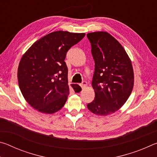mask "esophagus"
Listing matches in <instances>:
<instances>
[{"label": "esophagus", "instance_id": "obj_1", "mask_svg": "<svg viewBox=\"0 0 157 157\" xmlns=\"http://www.w3.org/2000/svg\"><path fill=\"white\" fill-rule=\"evenodd\" d=\"M86 86H87V84H86V82H83L82 84H80V86H81V88L82 89H84V88H86Z\"/></svg>", "mask_w": 157, "mask_h": 157}]
</instances>
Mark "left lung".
I'll list each match as a JSON object with an SVG mask.
<instances>
[{"instance_id":"1","label":"left lung","mask_w":157,"mask_h":157,"mask_svg":"<svg viewBox=\"0 0 157 157\" xmlns=\"http://www.w3.org/2000/svg\"><path fill=\"white\" fill-rule=\"evenodd\" d=\"M95 61L92 87L95 98L87 105L98 116L115 113L126 102L134 86L132 61L123 46L104 31L87 34Z\"/></svg>"}]
</instances>
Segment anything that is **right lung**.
<instances>
[{
	"mask_svg": "<svg viewBox=\"0 0 157 157\" xmlns=\"http://www.w3.org/2000/svg\"><path fill=\"white\" fill-rule=\"evenodd\" d=\"M85 35L52 32L34 42L23 54L18 67V81L23 96L31 107L52 114L64 106L69 95L66 52ZM71 86L77 93L82 90L78 84Z\"/></svg>",
	"mask_w": 157,
	"mask_h": 157,
	"instance_id": "right-lung-1",
	"label": "right lung"
}]
</instances>
